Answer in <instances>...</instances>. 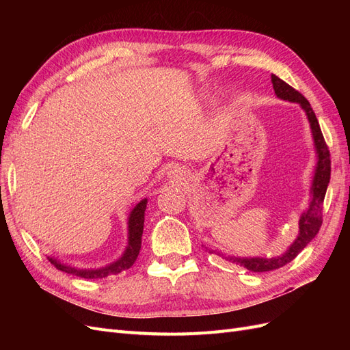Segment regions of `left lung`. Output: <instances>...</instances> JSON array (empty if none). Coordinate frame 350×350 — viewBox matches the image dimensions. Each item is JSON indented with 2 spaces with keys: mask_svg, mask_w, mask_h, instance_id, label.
Returning <instances> with one entry per match:
<instances>
[{
  "mask_svg": "<svg viewBox=\"0 0 350 350\" xmlns=\"http://www.w3.org/2000/svg\"><path fill=\"white\" fill-rule=\"evenodd\" d=\"M271 83L274 93L278 94L280 99L289 100V102H298L302 109L306 112L308 116L311 130L314 135V143L317 154H319V163H317L315 169V176L312 181V198L310 203V208L306 210V213L302 215L299 220V235L296 241L292 243L291 248L286 251L283 256L276 258H228L232 262H237L239 266L245 267L250 271H270L280 269L286 264L291 262L298 254L308 245V243L319 234V230L323 225V204H324V197L327 191V185L330 183V172H332V159H330V150H328V146L324 140V135L321 133L319 120L311 108L310 102L305 99L302 93H299L288 83L279 79L276 74H271Z\"/></svg>",
  "mask_w": 350,
  "mask_h": 350,
  "instance_id": "8db88e82",
  "label": "left lung"
}]
</instances>
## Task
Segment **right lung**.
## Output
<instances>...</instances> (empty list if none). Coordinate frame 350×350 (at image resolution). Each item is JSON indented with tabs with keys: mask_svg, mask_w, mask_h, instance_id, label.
I'll use <instances>...</instances> for the list:
<instances>
[{
	"mask_svg": "<svg viewBox=\"0 0 350 350\" xmlns=\"http://www.w3.org/2000/svg\"><path fill=\"white\" fill-rule=\"evenodd\" d=\"M146 204H147V200L144 198L131 211L130 220H129V234H130L129 247H126V251L124 252V256L118 261L112 262L111 266L102 267L98 270H80V269L66 266V264H62L54 258H48V260L51 261L52 266L61 271H66L68 274H74V276H79L83 279H92V280L108 278V276H112V274H118L126 269H130L135 262L137 257H139V252L142 248V235H143V226H144Z\"/></svg>",
	"mask_w": 350,
	"mask_h": 350,
	"instance_id": "1",
	"label": "right lung"
}]
</instances>
